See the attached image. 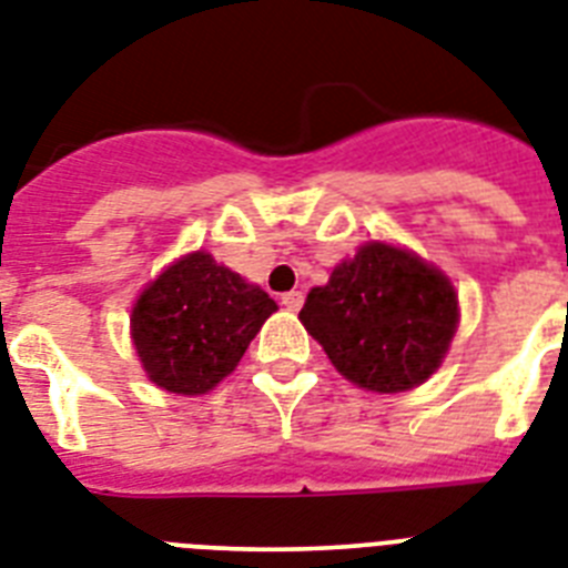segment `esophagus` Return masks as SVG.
Segmentation results:
<instances>
[{
    "label": "esophagus",
    "mask_w": 568,
    "mask_h": 568,
    "mask_svg": "<svg viewBox=\"0 0 568 568\" xmlns=\"http://www.w3.org/2000/svg\"><path fill=\"white\" fill-rule=\"evenodd\" d=\"M281 304H284V307H287V311H298V307H302L304 304V295L298 293V290H290V293H284L281 295Z\"/></svg>",
    "instance_id": "obj_1"
}]
</instances>
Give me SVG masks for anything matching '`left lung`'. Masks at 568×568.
I'll use <instances>...</instances> for the list:
<instances>
[{
  "mask_svg": "<svg viewBox=\"0 0 568 568\" xmlns=\"http://www.w3.org/2000/svg\"><path fill=\"white\" fill-rule=\"evenodd\" d=\"M302 325L354 386L395 395L442 365L458 327V295L415 252L372 241L313 287Z\"/></svg>",
  "mask_w": 568,
  "mask_h": 568,
  "instance_id": "8db88e82",
  "label": "left lung"
}]
</instances>
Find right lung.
Segmentation results:
<instances>
[{
  "label": "right lung",
  "instance_id": "right-lung-1",
  "mask_svg": "<svg viewBox=\"0 0 568 568\" xmlns=\"http://www.w3.org/2000/svg\"><path fill=\"white\" fill-rule=\"evenodd\" d=\"M275 311L278 304L257 284L200 250L150 281L133 307L130 334L159 388L205 395L234 372Z\"/></svg>",
  "mask_w": 568,
  "mask_h": 568
}]
</instances>
